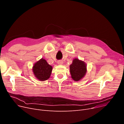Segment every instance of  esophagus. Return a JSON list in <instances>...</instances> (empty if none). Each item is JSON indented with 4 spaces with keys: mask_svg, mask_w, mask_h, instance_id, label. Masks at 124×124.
<instances>
[{
    "mask_svg": "<svg viewBox=\"0 0 124 124\" xmlns=\"http://www.w3.org/2000/svg\"><path fill=\"white\" fill-rule=\"evenodd\" d=\"M58 64L59 65H63V62L62 61H58Z\"/></svg>",
    "mask_w": 124,
    "mask_h": 124,
    "instance_id": "34e87169",
    "label": "esophagus"
}]
</instances>
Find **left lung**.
I'll return each instance as SVG.
<instances>
[{
  "label": "left lung",
  "mask_w": 124,
  "mask_h": 124,
  "mask_svg": "<svg viewBox=\"0 0 124 124\" xmlns=\"http://www.w3.org/2000/svg\"><path fill=\"white\" fill-rule=\"evenodd\" d=\"M70 72L72 79L75 81H79L86 73V64L78 58H75L70 65Z\"/></svg>",
  "instance_id": "8db88e82"
}]
</instances>
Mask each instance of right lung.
Instances as JSON below:
<instances>
[{
  "label": "right lung",
  "instance_id": "add662e5",
  "mask_svg": "<svg viewBox=\"0 0 124 124\" xmlns=\"http://www.w3.org/2000/svg\"><path fill=\"white\" fill-rule=\"evenodd\" d=\"M53 67L43 58L36 62L32 67V72L36 78L40 81L48 80L51 74Z\"/></svg>",
  "mask_w": 124,
  "mask_h": 124
}]
</instances>
